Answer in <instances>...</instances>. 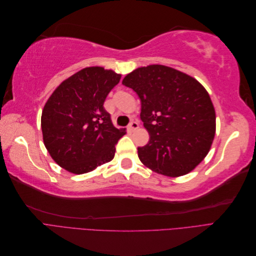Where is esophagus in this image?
<instances>
[{"label": "esophagus", "instance_id": "1", "mask_svg": "<svg viewBox=\"0 0 256 256\" xmlns=\"http://www.w3.org/2000/svg\"><path fill=\"white\" fill-rule=\"evenodd\" d=\"M138 124L136 122H131L130 124H129V126H128V129L130 130V131H134V130H136V129H138Z\"/></svg>", "mask_w": 256, "mask_h": 256}]
</instances>
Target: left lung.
I'll list each match as a JSON object with an SVG mask.
<instances>
[{"label":"left lung","mask_w":256,"mask_h":256,"mask_svg":"<svg viewBox=\"0 0 256 256\" xmlns=\"http://www.w3.org/2000/svg\"><path fill=\"white\" fill-rule=\"evenodd\" d=\"M122 84L141 100L150 141L138 156L152 171L178 177L194 170L210 150L216 112L205 88L189 74L164 65L140 67Z\"/></svg>","instance_id":"left-lung-1"}]
</instances>
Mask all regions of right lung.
Here are the masks:
<instances>
[{"instance_id": "1", "label": "right lung", "mask_w": 256, "mask_h": 256, "mask_svg": "<svg viewBox=\"0 0 256 256\" xmlns=\"http://www.w3.org/2000/svg\"><path fill=\"white\" fill-rule=\"evenodd\" d=\"M104 67H86L52 92L42 114L44 144L52 159L74 174L88 173L110 162L126 129L113 126L104 102L120 80Z\"/></svg>"}]
</instances>
